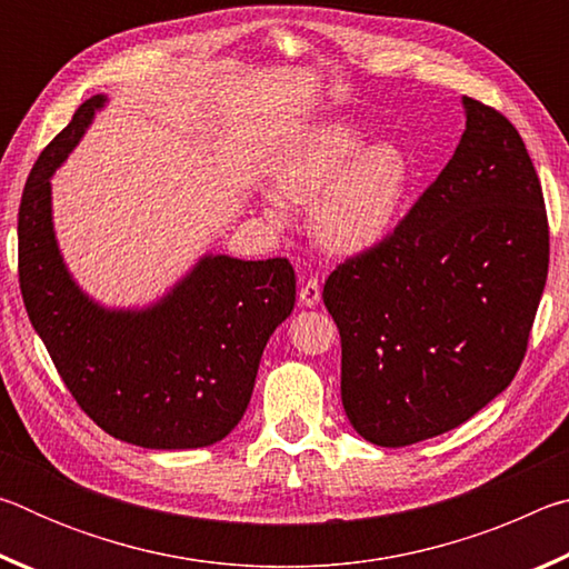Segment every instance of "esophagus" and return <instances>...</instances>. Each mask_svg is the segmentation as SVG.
<instances>
[{
	"instance_id": "obj_1",
	"label": "esophagus",
	"mask_w": 569,
	"mask_h": 569,
	"mask_svg": "<svg viewBox=\"0 0 569 569\" xmlns=\"http://www.w3.org/2000/svg\"><path fill=\"white\" fill-rule=\"evenodd\" d=\"M298 298H301V303L306 306V308H313V306H319V301H321V283H319V278H308V281L301 286V293H298Z\"/></svg>"
}]
</instances>
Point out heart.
Wrapping results in <instances>:
<instances>
[{
	"mask_svg": "<svg viewBox=\"0 0 569 569\" xmlns=\"http://www.w3.org/2000/svg\"><path fill=\"white\" fill-rule=\"evenodd\" d=\"M273 190L263 213L286 223L288 203H313L311 230L323 248L341 256L369 253L387 240L407 210L417 166L393 140L369 142L349 120H331L296 134L276 152Z\"/></svg>",
	"mask_w": 569,
	"mask_h": 569,
	"instance_id": "b5f03b06",
	"label": "heart"
}]
</instances>
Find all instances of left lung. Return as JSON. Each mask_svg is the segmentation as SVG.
Here are the masks:
<instances>
[{
	"label": "left lung",
	"instance_id": "8db88e82",
	"mask_svg": "<svg viewBox=\"0 0 569 569\" xmlns=\"http://www.w3.org/2000/svg\"><path fill=\"white\" fill-rule=\"evenodd\" d=\"M465 132L439 178L323 303L341 333V401L377 447L445 435L525 359L550 263L542 188L515 124L461 98Z\"/></svg>",
	"mask_w": 569,
	"mask_h": 569
}]
</instances>
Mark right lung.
I'll use <instances>...</instances> for the list:
<instances>
[{
	"instance_id": "add662e5",
	"label": "right lung",
	"mask_w": 569,
	"mask_h": 569,
	"mask_svg": "<svg viewBox=\"0 0 569 569\" xmlns=\"http://www.w3.org/2000/svg\"><path fill=\"white\" fill-rule=\"evenodd\" d=\"M108 94L77 108L44 148L19 206V288L34 331L84 413L146 449H200L238 427L268 339L293 311L286 258L203 253L146 306H104L74 281L52 216V176Z\"/></svg>"
}]
</instances>
